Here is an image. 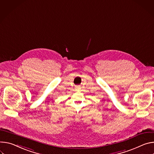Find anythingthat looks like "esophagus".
<instances>
[{
	"instance_id": "1",
	"label": "esophagus",
	"mask_w": 154,
	"mask_h": 154,
	"mask_svg": "<svg viewBox=\"0 0 154 154\" xmlns=\"http://www.w3.org/2000/svg\"><path fill=\"white\" fill-rule=\"evenodd\" d=\"M81 88V86H76V87H75V89H79Z\"/></svg>"
}]
</instances>
